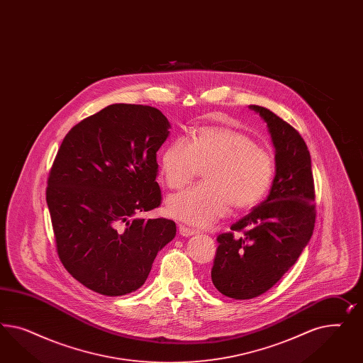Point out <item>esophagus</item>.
<instances>
[{
  "instance_id": "1",
  "label": "esophagus",
  "mask_w": 363,
  "mask_h": 363,
  "mask_svg": "<svg viewBox=\"0 0 363 363\" xmlns=\"http://www.w3.org/2000/svg\"><path fill=\"white\" fill-rule=\"evenodd\" d=\"M178 230H179V234H181L182 237H190V235H194V234L197 233L194 229H190V228H186V226H184V225H179V226H178Z\"/></svg>"
}]
</instances>
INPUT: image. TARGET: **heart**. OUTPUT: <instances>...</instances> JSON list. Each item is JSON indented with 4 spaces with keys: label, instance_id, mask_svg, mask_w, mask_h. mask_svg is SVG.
Returning <instances> with one entry per match:
<instances>
[{
    "label": "heart",
    "instance_id": "heart-1",
    "mask_svg": "<svg viewBox=\"0 0 363 363\" xmlns=\"http://www.w3.org/2000/svg\"><path fill=\"white\" fill-rule=\"evenodd\" d=\"M205 184L167 199L170 217L193 226H209L225 217L231 206L252 209L273 185V154L254 143L246 133L228 126H205L190 141L169 143L160 157V173L166 186L189 185L201 170Z\"/></svg>",
    "mask_w": 363,
    "mask_h": 363
}]
</instances>
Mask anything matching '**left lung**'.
Returning a JSON list of instances; mask_svg holds the SVG:
<instances>
[{
  "instance_id": "left-lung-1",
  "label": "left lung",
  "mask_w": 363,
  "mask_h": 363,
  "mask_svg": "<svg viewBox=\"0 0 363 363\" xmlns=\"http://www.w3.org/2000/svg\"><path fill=\"white\" fill-rule=\"evenodd\" d=\"M275 147V177L264 202L218 235L211 281L226 297L252 299L296 264L315 223L311 158L301 134L272 110L250 105Z\"/></svg>"
}]
</instances>
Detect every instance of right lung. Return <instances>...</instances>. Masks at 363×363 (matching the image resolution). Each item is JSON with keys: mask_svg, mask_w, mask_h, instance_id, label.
<instances>
[{"mask_svg": "<svg viewBox=\"0 0 363 363\" xmlns=\"http://www.w3.org/2000/svg\"><path fill=\"white\" fill-rule=\"evenodd\" d=\"M169 128L153 106L113 104L74 125L55 155L46 202L57 254L102 296L140 289L176 235L173 220L138 217L161 205L157 152Z\"/></svg>", "mask_w": 363, "mask_h": 363, "instance_id": "add662e5", "label": "right lung"}]
</instances>
